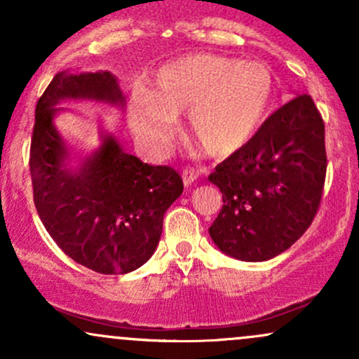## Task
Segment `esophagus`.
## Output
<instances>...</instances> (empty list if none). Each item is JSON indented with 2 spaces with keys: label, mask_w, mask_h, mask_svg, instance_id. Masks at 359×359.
<instances>
[{
  "label": "esophagus",
  "mask_w": 359,
  "mask_h": 359,
  "mask_svg": "<svg viewBox=\"0 0 359 359\" xmlns=\"http://www.w3.org/2000/svg\"><path fill=\"white\" fill-rule=\"evenodd\" d=\"M201 172L199 168H194V167H187L185 170L182 172V179H184V185L185 187H189V185L196 182L197 179H199Z\"/></svg>",
  "instance_id": "34e87169"
}]
</instances>
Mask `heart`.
I'll return each mask as SVG.
<instances>
[{"label": "heart", "instance_id": "heart-1", "mask_svg": "<svg viewBox=\"0 0 359 359\" xmlns=\"http://www.w3.org/2000/svg\"><path fill=\"white\" fill-rule=\"evenodd\" d=\"M275 81L265 65L219 55H187L163 65L151 90L135 88L130 125L154 151L177 133L175 114L187 111L189 131L211 155H228L257 133L269 114Z\"/></svg>", "mask_w": 359, "mask_h": 359}]
</instances>
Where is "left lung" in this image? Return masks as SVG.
<instances>
[{"instance_id":"1","label":"left lung","mask_w":359,"mask_h":359,"mask_svg":"<svg viewBox=\"0 0 359 359\" xmlns=\"http://www.w3.org/2000/svg\"><path fill=\"white\" fill-rule=\"evenodd\" d=\"M324 121L309 94L275 111L209 180L222 209L209 228L222 253L265 262L307 231L323 199L327 155Z\"/></svg>"}]
</instances>
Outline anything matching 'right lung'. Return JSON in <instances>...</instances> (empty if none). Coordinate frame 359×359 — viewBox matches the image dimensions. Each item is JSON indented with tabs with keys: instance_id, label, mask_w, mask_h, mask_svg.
<instances>
[{
	"instance_id": "add662e5",
	"label": "right lung",
	"mask_w": 359,
	"mask_h": 359,
	"mask_svg": "<svg viewBox=\"0 0 359 359\" xmlns=\"http://www.w3.org/2000/svg\"><path fill=\"white\" fill-rule=\"evenodd\" d=\"M64 100L123 104L111 72H59L40 96L30 147L34 203L45 229L67 257L104 275L140 269L154 255L163 214L184 191L172 167L148 165L111 135L79 167L53 126Z\"/></svg>"
}]
</instances>
